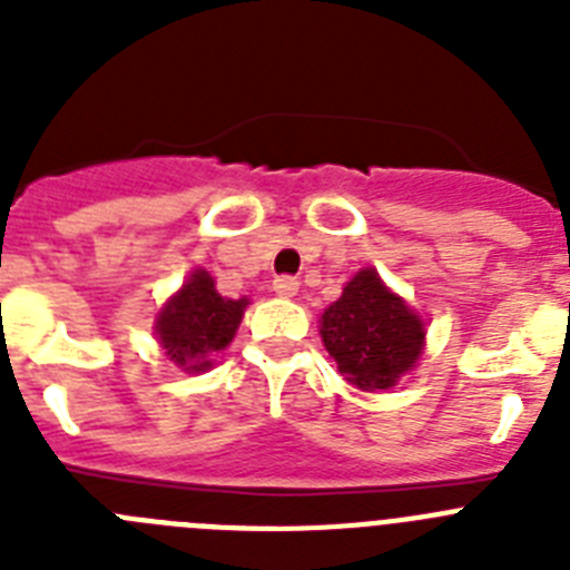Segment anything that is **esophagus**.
<instances>
[{
	"label": "esophagus",
	"instance_id": "obj_1",
	"mask_svg": "<svg viewBox=\"0 0 570 570\" xmlns=\"http://www.w3.org/2000/svg\"><path fill=\"white\" fill-rule=\"evenodd\" d=\"M274 291L282 299H291V296H296V291H299V282H296L294 276H276Z\"/></svg>",
	"mask_w": 570,
	"mask_h": 570
}]
</instances>
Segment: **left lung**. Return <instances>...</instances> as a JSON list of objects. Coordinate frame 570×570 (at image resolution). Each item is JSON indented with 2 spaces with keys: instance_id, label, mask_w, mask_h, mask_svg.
Instances as JSON below:
<instances>
[{
  "instance_id": "1",
  "label": "left lung",
  "mask_w": 570,
  "mask_h": 570,
  "mask_svg": "<svg viewBox=\"0 0 570 570\" xmlns=\"http://www.w3.org/2000/svg\"><path fill=\"white\" fill-rule=\"evenodd\" d=\"M320 322L325 351L340 374L362 391L394 387L425 347L422 320L374 268H362L347 282Z\"/></svg>"
}]
</instances>
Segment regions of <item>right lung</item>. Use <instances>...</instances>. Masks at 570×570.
Returning <instances> with one entry per match:
<instances>
[{"label":"right lung","instance_id":"1","mask_svg":"<svg viewBox=\"0 0 570 570\" xmlns=\"http://www.w3.org/2000/svg\"><path fill=\"white\" fill-rule=\"evenodd\" d=\"M248 299H225L216 294L214 276L196 268L156 316V336L174 365L199 374L214 365V356L230 345Z\"/></svg>","mask_w":570,"mask_h":570}]
</instances>
